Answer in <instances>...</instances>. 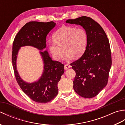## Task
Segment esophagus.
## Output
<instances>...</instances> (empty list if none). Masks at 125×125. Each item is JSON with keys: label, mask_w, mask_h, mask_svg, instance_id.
<instances>
[{"label": "esophagus", "mask_w": 125, "mask_h": 125, "mask_svg": "<svg viewBox=\"0 0 125 125\" xmlns=\"http://www.w3.org/2000/svg\"><path fill=\"white\" fill-rule=\"evenodd\" d=\"M71 66L70 65L68 64H66L64 65V69H65V70H67V69H68L69 68H71Z\"/></svg>", "instance_id": "34e87169"}]
</instances>
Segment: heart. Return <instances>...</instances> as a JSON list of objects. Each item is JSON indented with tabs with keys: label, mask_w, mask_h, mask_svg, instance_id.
<instances>
[{
	"label": "heart",
	"mask_w": 125,
	"mask_h": 125,
	"mask_svg": "<svg viewBox=\"0 0 125 125\" xmlns=\"http://www.w3.org/2000/svg\"><path fill=\"white\" fill-rule=\"evenodd\" d=\"M53 42L48 44L49 51L55 60L60 61L67 52L66 57L82 56L86 49L88 36L84 28L73 26H62L52 35Z\"/></svg>",
	"instance_id": "1"
}]
</instances>
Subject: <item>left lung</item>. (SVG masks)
Listing matches in <instances>:
<instances>
[{"mask_svg":"<svg viewBox=\"0 0 125 125\" xmlns=\"http://www.w3.org/2000/svg\"><path fill=\"white\" fill-rule=\"evenodd\" d=\"M65 22L82 26L87 33L85 51L71 65L76 72L73 81L75 91L83 98H93L108 82L112 65L109 40L101 26L91 18L83 16Z\"/></svg>","mask_w":125,"mask_h":125,"instance_id":"obj_1","label":"left lung"}]
</instances>
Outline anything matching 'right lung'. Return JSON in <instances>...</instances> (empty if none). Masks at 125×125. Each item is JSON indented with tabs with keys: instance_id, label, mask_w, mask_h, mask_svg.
<instances>
[{
	"instance_id": "obj_1",
	"label": "right lung",
	"mask_w": 125,
	"mask_h": 125,
	"mask_svg": "<svg viewBox=\"0 0 125 125\" xmlns=\"http://www.w3.org/2000/svg\"><path fill=\"white\" fill-rule=\"evenodd\" d=\"M53 21H30L23 26L16 35L13 42L12 60L14 73L19 85L23 92L36 103H46L52 101L58 94L57 84L64 72V64L52 61L47 51L40 52L44 62V71L38 82L27 83L20 78L16 67V60L20 47L33 46L42 50L46 47V36L55 27Z\"/></svg>"
}]
</instances>
